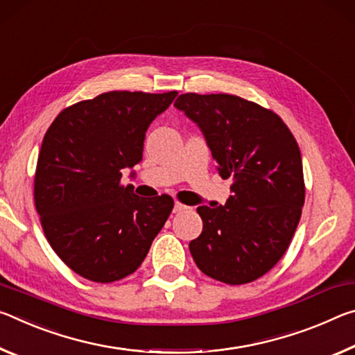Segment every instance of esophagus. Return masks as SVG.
I'll list each match as a JSON object with an SVG mask.
<instances>
[{
	"label": "esophagus",
	"instance_id": "obj_1",
	"mask_svg": "<svg viewBox=\"0 0 355 355\" xmlns=\"http://www.w3.org/2000/svg\"><path fill=\"white\" fill-rule=\"evenodd\" d=\"M189 206H185V205H182V202H179V201H176V205H174V212L176 214H181V212H185V211H189Z\"/></svg>",
	"mask_w": 355,
	"mask_h": 355
}]
</instances>
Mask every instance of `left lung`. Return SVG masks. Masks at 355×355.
I'll return each mask as SVG.
<instances>
[{"label": "left lung", "mask_w": 355, "mask_h": 355, "mask_svg": "<svg viewBox=\"0 0 355 355\" xmlns=\"http://www.w3.org/2000/svg\"><path fill=\"white\" fill-rule=\"evenodd\" d=\"M174 107L200 125L220 176L225 206H200L202 232L190 242L198 269L226 284L267 274L286 252L305 202L299 144L269 108L232 94H181Z\"/></svg>", "instance_id": "obj_1"}]
</instances>
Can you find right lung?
<instances>
[{"label":"right lung","instance_id":"1","mask_svg":"<svg viewBox=\"0 0 355 355\" xmlns=\"http://www.w3.org/2000/svg\"><path fill=\"white\" fill-rule=\"evenodd\" d=\"M178 91H110L64 108L45 132L34 174V205L46 241L75 274L112 283L141 266L174 207L143 200L123 170L143 159L149 124Z\"/></svg>","mask_w":355,"mask_h":355}]
</instances>
